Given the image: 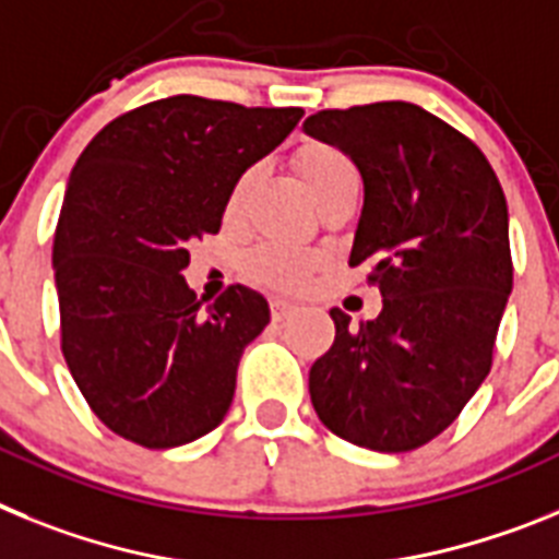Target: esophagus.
I'll return each mask as SVG.
<instances>
[{
    "instance_id": "obj_1",
    "label": "esophagus",
    "mask_w": 559,
    "mask_h": 559,
    "mask_svg": "<svg viewBox=\"0 0 559 559\" xmlns=\"http://www.w3.org/2000/svg\"><path fill=\"white\" fill-rule=\"evenodd\" d=\"M270 307H273L275 323H281V320H286V318H293V314L298 312V307H295V304H289V300H281V298H275Z\"/></svg>"
}]
</instances>
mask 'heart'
Wrapping results in <instances>:
<instances>
[{
    "mask_svg": "<svg viewBox=\"0 0 559 559\" xmlns=\"http://www.w3.org/2000/svg\"><path fill=\"white\" fill-rule=\"evenodd\" d=\"M298 168L307 179L309 191L314 193V199L320 193H326L329 188H337L343 182H360V171L348 154H343L340 148L329 143H309L298 152ZM252 182V171H247L239 179V186L233 188L230 193V211H236L245 197V191ZM247 273L252 275L261 284L278 286V289H295L307 281L309 270L318 264L312 252L298 250V247L289 245H259L255 250H250V255L245 259Z\"/></svg>",
    "mask_w": 559,
    "mask_h": 559,
    "instance_id": "heart-1",
    "label": "heart"
}]
</instances>
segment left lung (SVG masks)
<instances>
[{"instance_id": "obj_1", "label": "left lung", "mask_w": 559, "mask_h": 559, "mask_svg": "<svg viewBox=\"0 0 559 559\" xmlns=\"http://www.w3.org/2000/svg\"><path fill=\"white\" fill-rule=\"evenodd\" d=\"M304 132L354 159L366 186L348 264H371L382 312L352 323L309 371L340 439L407 453L448 430L487 380L512 293L509 211L481 148L416 104L326 109Z\"/></svg>"}]
</instances>
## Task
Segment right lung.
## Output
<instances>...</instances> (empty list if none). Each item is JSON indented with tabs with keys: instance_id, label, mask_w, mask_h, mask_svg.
Here are the masks:
<instances>
[{
	"instance_id": "right-lung-1",
	"label": "right lung",
	"mask_w": 559,
	"mask_h": 559,
	"mask_svg": "<svg viewBox=\"0 0 559 559\" xmlns=\"http://www.w3.org/2000/svg\"><path fill=\"white\" fill-rule=\"evenodd\" d=\"M300 118L174 95L115 118L78 157L52 241L61 352L111 433L168 450L230 411L270 307L241 284L202 307L182 278L188 245L219 233L241 174Z\"/></svg>"
}]
</instances>
